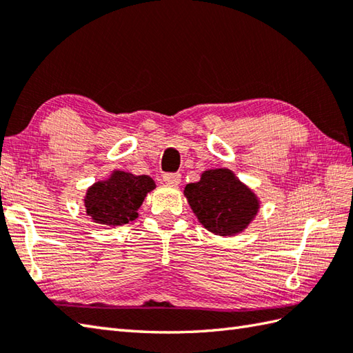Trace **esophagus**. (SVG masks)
<instances>
[{
    "label": "esophagus",
    "instance_id": "34e87169",
    "mask_svg": "<svg viewBox=\"0 0 353 353\" xmlns=\"http://www.w3.org/2000/svg\"><path fill=\"white\" fill-rule=\"evenodd\" d=\"M182 181V176L179 172H168V174H163V182L171 186H179Z\"/></svg>",
    "mask_w": 353,
    "mask_h": 353
}]
</instances>
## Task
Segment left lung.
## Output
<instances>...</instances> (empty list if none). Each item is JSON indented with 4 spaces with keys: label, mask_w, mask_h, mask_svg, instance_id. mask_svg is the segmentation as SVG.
<instances>
[{
    "label": "left lung",
    "mask_w": 353,
    "mask_h": 353,
    "mask_svg": "<svg viewBox=\"0 0 353 353\" xmlns=\"http://www.w3.org/2000/svg\"><path fill=\"white\" fill-rule=\"evenodd\" d=\"M183 194L201 226L220 236L241 234L261 208L254 191L229 168L203 171L199 182L185 186Z\"/></svg>",
    "instance_id": "obj_1"
}]
</instances>
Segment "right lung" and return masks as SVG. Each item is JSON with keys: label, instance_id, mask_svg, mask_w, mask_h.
Instances as JSON below:
<instances>
[{"label": "right lung", "instance_id": "1", "mask_svg": "<svg viewBox=\"0 0 353 353\" xmlns=\"http://www.w3.org/2000/svg\"><path fill=\"white\" fill-rule=\"evenodd\" d=\"M154 188L156 183L150 176L114 170L108 179L86 190L83 197L86 215L104 228L123 226L138 219V209Z\"/></svg>", "mask_w": 353, "mask_h": 353}]
</instances>
